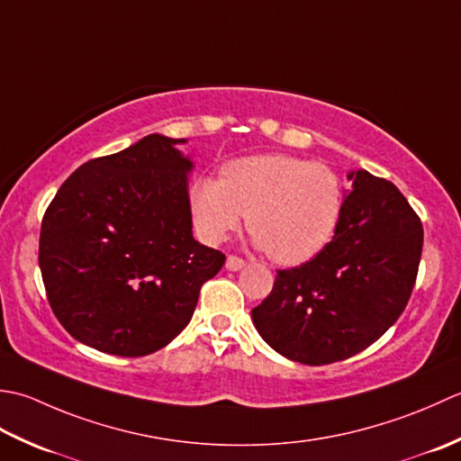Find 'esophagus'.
Returning a JSON list of instances; mask_svg holds the SVG:
<instances>
[{"label":"esophagus","mask_w":461,"mask_h":461,"mask_svg":"<svg viewBox=\"0 0 461 461\" xmlns=\"http://www.w3.org/2000/svg\"><path fill=\"white\" fill-rule=\"evenodd\" d=\"M244 267V258H240V257H237V255H230L229 258H227V268L229 270H240Z\"/></svg>","instance_id":"obj_1"}]
</instances>
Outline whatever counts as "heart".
<instances>
[{"instance_id":"b5f03b06","label":"heart","mask_w":461,"mask_h":461,"mask_svg":"<svg viewBox=\"0 0 461 461\" xmlns=\"http://www.w3.org/2000/svg\"><path fill=\"white\" fill-rule=\"evenodd\" d=\"M201 237L221 242L247 229L280 265H300L332 240L344 209L338 175L324 165L288 155H257L222 167L221 181L203 176L191 189Z\"/></svg>"}]
</instances>
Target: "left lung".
I'll use <instances>...</instances> for the list:
<instances>
[{
	"label": "left lung",
	"mask_w": 461,
	"mask_h": 461,
	"mask_svg": "<svg viewBox=\"0 0 461 461\" xmlns=\"http://www.w3.org/2000/svg\"><path fill=\"white\" fill-rule=\"evenodd\" d=\"M332 240L252 308V322L286 358L324 366L374 344L398 321L416 285L424 229L396 185L368 171L350 173Z\"/></svg>",
	"instance_id": "left-lung-1"
}]
</instances>
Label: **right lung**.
I'll list each match as a JSON object with an SVG mask.
<instances>
[{"mask_svg":"<svg viewBox=\"0 0 461 461\" xmlns=\"http://www.w3.org/2000/svg\"><path fill=\"white\" fill-rule=\"evenodd\" d=\"M185 139L149 135L83 163L47 206L40 268L53 314L99 352L147 356L191 322L224 255L193 239Z\"/></svg>","mask_w":461,"mask_h":461,"instance_id":"right-lung-1","label":"right lung"}]
</instances>
